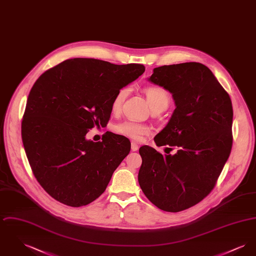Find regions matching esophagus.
<instances>
[{"instance_id": "1", "label": "esophagus", "mask_w": 256, "mask_h": 256, "mask_svg": "<svg viewBox=\"0 0 256 256\" xmlns=\"http://www.w3.org/2000/svg\"><path fill=\"white\" fill-rule=\"evenodd\" d=\"M138 148H139L138 145L132 142V152H136V150H138Z\"/></svg>"}]
</instances>
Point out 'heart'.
Wrapping results in <instances>:
<instances>
[{
    "instance_id": "heart-1",
    "label": "heart",
    "mask_w": 256,
    "mask_h": 256,
    "mask_svg": "<svg viewBox=\"0 0 256 256\" xmlns=\"http://www.w3.org/2000/svg\"><path fill=\"white\" fill-rule=\"evenodd\" d=\"M130 87L120 88L111 102V110L113 112H118L122 108V104L130 94ZM148 102L152 110H167L170 104V95L168 91L159 86H150L145 89ZM116 132L126 137L139 141L143 136L150 134V128L141 122L134 121H124L116 126Z\"/></svg>"
}]
</instances>
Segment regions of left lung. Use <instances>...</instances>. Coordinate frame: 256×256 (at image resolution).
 Returning <instances> with one entry per match:
<instances>
[{"label":"left lung","mask_w":256,"mask_h":256,"mask_svg":"<svg viewBox=\"0 0 256 256\" xmlns=\"http://www.w3.org/2000/svg\"><path fill=\"white\" fill-rule=\"evenodd\" d=\"M148 80L172 94L176 108L154 142L169 150L176 146V152L163 156L141 146L138 182L156 206L180 212L212 191L230 154L232 100L210 69L198 62L154 68Z\"/></svg>","instance_id":"1"}]
</instances>
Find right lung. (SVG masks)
Instances as JSON below:
<instances>
[{
    "instance_id": "right-lung-1",
    "label": "right lung",
    "mask_w": 256,
    "mask_h": 256,
    "mask_svg": "<svg viewBox=\"0 0 256 256\" xmlns=\"http://www.w3.org/2000/svg\"><path fill=\"white\" fill-rule=\"evenodd\" d=\"M144 72L142 64L73 58L38 78L26 100L22 139L37 182L52 198L80 207L104 192L130 142L112 132L98 142L86 135L108 124L117 91Z\"/></svg>"
}]
</instances>
